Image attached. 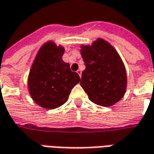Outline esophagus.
<instances>
[{"label":"esophagus","mask_w":154,"mask_h":154,"mask_svg":"<svg viewBox=\"0 0 154 154\" xmlns=\"http://www.w3.org/2000/svg\"><path fill=\"white\" fill-rule=\"evenodd\" d=\"M77 73L79 75V77H81V76H82V72H81V70H77Z\"/></svg>","instance_id":"obj_1"}]
</instances>
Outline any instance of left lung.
<instances>
[{"mask_svg": "<svg viewBox=\"0 0 154 154\" xmlns=\"http://www.w3.org/2000/svg\"><path fill=\"white\" fill-rule=\"evenodd\" d=\"M85 64L80 84L88 99L101 106H112L124 97L127 75L124 62L108 42L98 38L91 45H81Z\"/></svg>", "mask_w": 154, "mask_h": 154, "instance_id": "left-lung-1", "label": "left lung"}]
</instances>
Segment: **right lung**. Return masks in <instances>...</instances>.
Returning <instances> with one entry per match:
<instances>
[{
    "label": "right lung",
    "mask_w": 154,
    "mask_h": 154,
    "mask_svg": "<svg viewBox=\"0 0 154 154\" xmlns=\"http://www.w3.org/2000/svg\"><path fill=\"white\" fill-rule=\"evenodd\" d=\"M65 48L52 41L38 50L28 77V88L32 100L41 107L54 109L68 100L73 87L80 81L70 64L62 60Z\"/></svg>",
    "instance_id": "1"
}]
</instances>
